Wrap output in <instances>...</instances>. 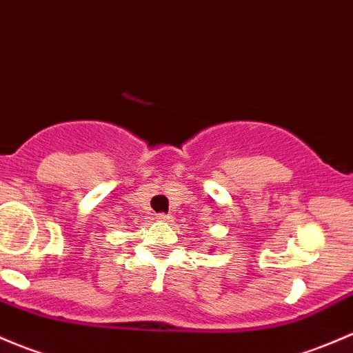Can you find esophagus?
<instances>
[{
	"label": "esophagus",
	"mask_w": 353,
	"mask_h": 353,
	"mask_svg": "<svg viewBox=\"0 0 353 353\" xmlns=\"http://www.w3.org/2000/svg\"><path fill=\"white\" fill-rule=\"evenodd\" d=\"M156 219H158V221H165V223H170V221H172V216H168V214L161 212V214H158V216H156Z\"/></svg>",
	"instance_id": "esophagus-1"
}]
</instances>
